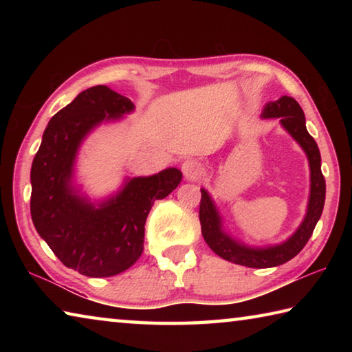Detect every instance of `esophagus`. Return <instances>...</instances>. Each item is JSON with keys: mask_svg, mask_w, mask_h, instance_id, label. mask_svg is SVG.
I'll return each instance as SVG.
<instances>
[{"mask_svg": "<svg viewBox=\"0 0 352 352\" xmlns=\"http://www.w3.org/2000/svg\"><path fill=\"white\" fill-rule=\"evenodd\" d=\"M182 172L186 180H197L204 174V166H201L197 160L189 158L182 164Z\"/></svg>", "mask_w": 352, "mask_h": 352, "instance_id": "esophagus-1", "label": "esophagus"}]
</instances>
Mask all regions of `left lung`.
<instances>
[{
  "mask_svg": "<svg viewBox=\"0 0 352 352\" xmlns=\"http://www.w3.org/2000/svg\"><path fill=\"white\" fill-rule=\"evenodd\" d=\"M262 119H279L281 127L294 138L305 151L309 169H311V190H309L307 210L300 226L295 233L289 236L281 243H273L265 247H252L231 236L223 226V219L220 216L211 194L201 188L200 200V223L201 234L214 253L225 261L234 264L252 267V269H270L285 264L301 252L312 236L315 225L321 217L326 197V183L321 174V157L315 140L306 129L305 111L294 98L281 96L275 102L265 104L261 113Z\"/></svg>",
  "mask_w": 352,
  "mask_h": 352,
  "instance_id": "left-lung-1",
  "label": "left lung"
}]
</instances>
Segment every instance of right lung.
<instances>
[{
    "instance_id": "add662e5",
    "label": "right lung",
    "mask_w": 352,
    "mask_h": 352,
    "mask_svg": "<svg viewBox=\"0 0 352 352\" xmlns=\"http://www.w3.org/2000/svg\"><path fill=\"white\" fill-rule=\"evenodd\" d=\"M135 105L107 85L91 87L47 122L31 168V216L37 233L63 265L91 278L130 269L144 248V225L155 200L182 182L168 168L148 177H126L116 192L91 200L76 182L77 155L104 122L130 115Z\"/></svg>"
}]
</instances>
